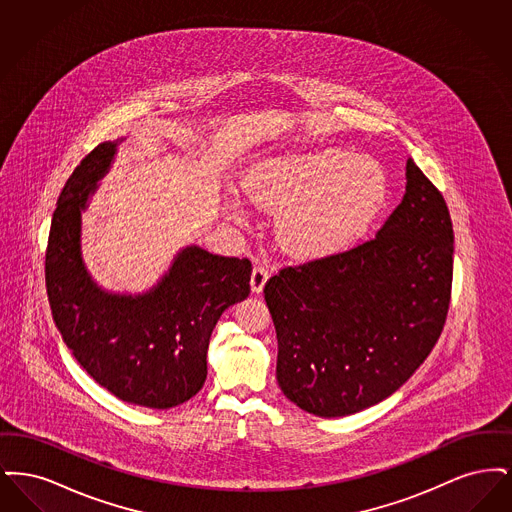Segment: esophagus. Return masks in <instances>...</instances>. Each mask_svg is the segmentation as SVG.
Here are the masks:
<instances>
[{"mask_svg":"<svg viewBox=\"0 0 512 512\" xmlns=\"http://www.w3.org/2000/svg\"><path fill=\"white\" fill-rule=\"evenodd\" d=\"M267 280V267H263V265H257V267L253 268V272H251V282H249V284H251V290H253V293L263 292V288H265Z\"/></svg>","mask_w":512,"mask_h":512,"instance_id":"esophagus-1","label":"esophagus"}]
</instances>
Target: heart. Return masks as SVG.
<instances>
[{
  "label": "heart",
  "instance_id": "obj_1",
  "mask_svg": "<svg viewBox=\"0 0 512 512\" xmlns=\"http://www.w3.org/2000/svg\"><path fill=\"white\" fill-rule=\"evenodd\" d=\"M249 199L280 211L276 236L299 257H322L357 244L390 197V176L370 155L345 149L288 153L255 163L245 176ZM234 217L244 213L230 203Z\"/></svg>",
  "mask_w": 512,
  "mask_h": 512
}]
</instances>
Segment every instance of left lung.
I'll return each instance as SVG.
<instances>
[{
    "label": "left lung",
    "mask_w": 512,
    "mask_h": 512,
    "mask_svg": "<svg viewBox=\"0 0 512 512\" xmlns=\"http://www.w3.org/2000/svg\"><path fill=\"white\" fill-rule=\"evenodd\" d=\"M403 201L374 240L282 268L265 284L276 380L307 413L334 418L399 390L443 330L453 224L438 188L407 161Z\"/></svg>",
    "instance_id": "obj_1"
}]
</instances>
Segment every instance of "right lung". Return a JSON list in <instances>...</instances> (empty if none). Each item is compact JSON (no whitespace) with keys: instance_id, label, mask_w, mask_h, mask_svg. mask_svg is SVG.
<instances>
[{"instance_id":"right-lung-1","label":"right lung","mask_w":512,"mask_h":512,"mask_svg":"<svg viewBox=\"0 0 512 512\" xmlns=\"http://www.w3.org/2000/svg\"><path fill=\"white\" fill-rule=\"evenodd\" d=\"M122 140L88 153L57 199L46 251L49 307L74 359L99 386L132 405L171 409L203 388L213 328L249 295L251 263L188 245L151 290H103L84 265L82 213Z\"/></svg>"}]
</instances>
